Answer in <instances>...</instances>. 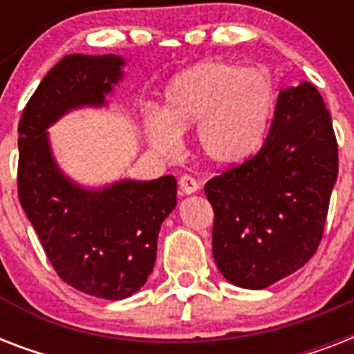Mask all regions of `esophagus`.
<instances>
[{
	"instance_id": "34e87169",
	"label": "esophagus",
	"mask_w": 354,
	"mask_h": 354,
	"mask_svg": "<svg viewBox=\"0 0 354 354\" xmlns=\"http://www.w3.org/2000/svg\"><path fill=\"white\" fill-rule=\"evenodd\" d=\"M178 183H180V189H182L183 194H194L200 189L198 182H196L193 176H187V174L180 178V182Z\"/></svg>"
}]
</instances>
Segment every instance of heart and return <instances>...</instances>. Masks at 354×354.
<instances>
[{
  "mask_svg": "<svg viewBox=\"0 0 354 354\" xmlns=\"http://www.w3.org/2000/svg\"><path fill=\"white\" fill-rule=\"evenodd\" d=\"M275 88L266 71L227 60H204L165 86L161 113L145 118L150 147L174 156L182 133L194 128V147L216 169L241 165L266 139Z\"/></svg>",
  "mask_w": 354,
  "mask_h": 354,
  "instance_id": "1",
  "label": "heart"
}]
</instances>
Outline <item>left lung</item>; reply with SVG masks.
Listing matches in <instances>:
<instances>
[{
    "label": "left lung",
    "mask_w": 354,
    "mask_h": 354,
    "mask_svg": "<svg viewBox=\"0 0 354 354\" xmlns=\"http://www.w3.org/2000/svg\"><path fill=\"white\" fill-rule=\"evenodd\" d=\"M338 145L319 91H279L259 154L205 183L215 211L213 257L232 285L263 290L299 270L324 235Z\"/></svg>",
    "instance_id": "1"
}]
</instances>
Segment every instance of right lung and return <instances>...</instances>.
Segmentation results:
<instances>
[{"label": "right lung", "mask_w": 354, "mask_h": 354, "mask_svg": "<svg viewBox=\"0 0 354 354\" xmlns=\"http://www.w3.org/2000/svg\"><path fill=\"white\" fill-rule=\"evenodd\" d=\"M119 55H68L27 102L18 127V196L53 268L68 285L101 299H127L147 283L161 222L176 207L178 182H75L53 154L49 128L82 108H108L122 82Z\"/></svg>", "instance_id": "obj_1"}]
</instances>
